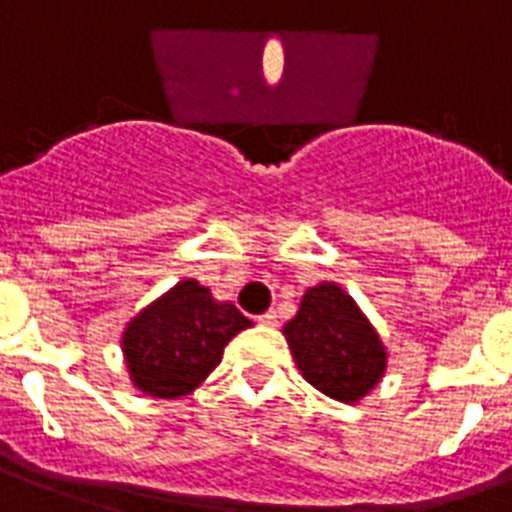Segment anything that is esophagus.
I'll return each instance as SVG.
<instances>
[{
  "label": "esophagus",
  "instance_id": "34e87169",
  "mask_svg": "<svg viewBox=\"0 0 512 512\" xmlns=\"http://www.w3.org/2000/svg\"><path fill=\"white\" fill-rule=\"evenodd\" d=\"M257 323H260V326H268V328L278 326V315H276V310H268V313L260 315V318H257Z\"/></svg>",
  "mask_w": 512,
  "mask_h": 512
}]
</instances>
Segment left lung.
Instances as JSON below:
<instances>
[{
  "mask_svg": "<svg viewBox=\"0 0 512 512\" xmlns=\"http://www.w3.org/2000/svg\"><path fill=\"white\" fill-rule=\"evenodd\" d=\"M284 336L302 376L331 400L357 402L386 371V350L376 328L336 284L307 289Z\"/></svg>",
  "mask_w": 512,
  "mask_h": 512,
  "instance_id": "1",
  "label": "left lung"
}]
</instances>
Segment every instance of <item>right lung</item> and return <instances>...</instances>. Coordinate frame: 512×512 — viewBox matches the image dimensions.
<instances>
[{
    "mask_svg": "<svg viewBox=\"0 0 512 512\" xmlns=\"http://www.w3.org/2000/svg\"><path fill=\"white\" fill-rule=\"evenodd\" d=\"M252 326L231 302H215L210 289L181 281L141 310L123 334V355L136 389L173 400L194 392L220 363L226 344Z\"/></svg>",
    "mask_w": 512,
    "mask_h": 512,
    "instance_id": "add662e5",
    "label": "right lung"
}]
</instances>
